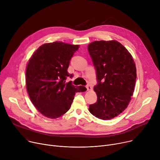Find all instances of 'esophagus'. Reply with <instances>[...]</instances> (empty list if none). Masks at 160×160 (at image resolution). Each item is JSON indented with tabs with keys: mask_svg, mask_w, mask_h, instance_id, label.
Listing matches in <instances>:
<instances>
[{
	"mask_svg": "<svg viewBox=\"0 0 160 160\" xmlns=\"http://www.w3.org/2000/svg\"><path fill=\"white\" fill-rule=\"evenodd\" d=\"M86 88H87V89H88V91H90V90L92 89V87H91V86L90 84H88V85L86 86Z\"/></svg>",
	"mask_w": 160,
	"mask_h": 160,
	"instance_id": "1",
	"label": "esophagus"
}]
</instances>
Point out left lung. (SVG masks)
Segmentation results:
<instances>
[{
	"mask_svg": "<svg viewBox=\"0 0 160 160\" xmlns=\"http://www.w3.org/2000/svg\"><path fill=\"white\" fill-rule=\"evenodd\" d=\"M88 49L97 80L94 87L97 100L89 105V111L100 119H113L127 108L133 95L135 63L128 50L115 40L92 42Z\"/></svg>",
	"mask_w": 160,
	"mask_h": 160,
	"instance_id": "8db88e82",
	"label": "left lung"
}]
</instances>
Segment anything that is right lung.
<instances>
[{
	"instance_id": "right-lung-1",
	"label": "right lung",
	"mask_w": 160,
	"mask_h": 160,
	"mask_svg": "<svg viewBox=\"0 0 160 160\" xmlns=\"http://www.w3.org/2000/svg\"><path fill=\"white\" fill-rule=\"evenodd\" d=\"M79 45L60 41L40 46L28 61L26 71L27 89L37 110L50 119H56L68 111L75 93L84 92L82 86L66 82L70 60Z\"/></svg>"
}]
</instances>
